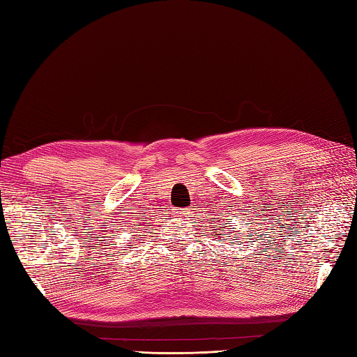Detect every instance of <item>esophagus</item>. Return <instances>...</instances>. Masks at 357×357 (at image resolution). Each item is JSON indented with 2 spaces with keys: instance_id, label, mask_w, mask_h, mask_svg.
Listing matches in <instances>:
<instances>
[{
  "instance_id": "obj_1",
  "label": "esophagus",
  "mask_w": 357,
  "mask_h": 357,
  "mask_svg": "<svg viewBox=\"0 0 357 357\" xmlns=\"http://www.w3.org/2000/svg\"><path fill=\"white\" fill-rule=\"evenodd\" d=\"M192 211H190V208H178V215L179 216H187V215H190Z\"/></svg>"
}]
</instances>
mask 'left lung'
Returning a JSON list of instances; mask_svg holds the SVG:
<instances>
[{"mask_svg": "<svg viewBox=\"0 0 357 357\" xmlns=\"http://www.w3.org/2000/svg\"><path fill=\"white\" fill-rule=\"evenodd\" d=\"M213 236H216V231H215V233H213Z\"/></svg>", "mask_w": 357, "mask_h": 357, "instance_id": "8db88e82", "label": "left lung"}]
</instances>
